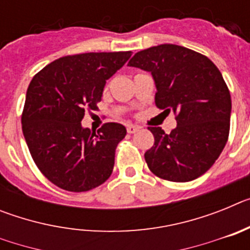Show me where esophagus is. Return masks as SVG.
Listing matches in <instances>:
<instances>
[{
  "instance_id": "esophagus-1",
  "label": "esophagus",
  "mask_w": 250,
  "mask_h": 250,
  "mask_svg": "<svg viewBox=\"0 0 250 250\" xmlns=\"http://www.w3.org/2000/svg\"><path fill=\"white\" fill-rule=\"evenodd\" d=\"M126 130L129 134H135L136 131H139V126H135V125H127Z\"/></svg>"
}]
</instances>
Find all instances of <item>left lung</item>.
Here are the masks:
<instances>
[{"label": "left lung", "mask_w": 250, "mask_h": 250, "mask_svg": "<svg viewBox=\"0 0 250 250\" xmlns=\"http://www.w3.org/2000/svg\"><path fill=\"white\" fill-rule=\"evenodd\" d=\"M127 66L150 72L156 106L176 114L170 134L149 127L155 139L145 152L149 169L169 182L199 178L219 158L229 135L231 99L218 67L204 55L173 43L139 51Z\"/></svg>", "instance_id": "obj_1"}]
</instances>
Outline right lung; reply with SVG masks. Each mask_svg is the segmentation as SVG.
<instances>
[{
    "mask_svg": "<svg viewBox=\"0 0 250 250\" xmlns=\"http://www.w3.org/2000/svg\"><path fill=\"white\" fill-rule=\"evenodd\" d=\"M131 51L87 52L48 63L26 92L22 131L41 173L61 189L87 191L111 175L115 150L126 135L121 124L98 131L83 127L85 110L96 109L106 80L120 70Z\"/></svg>",
    "mask_w": 250,
    "mask_h": 250,
    "instance_id": "add662e5",
    "label": "right lung"
}]
</instances>
